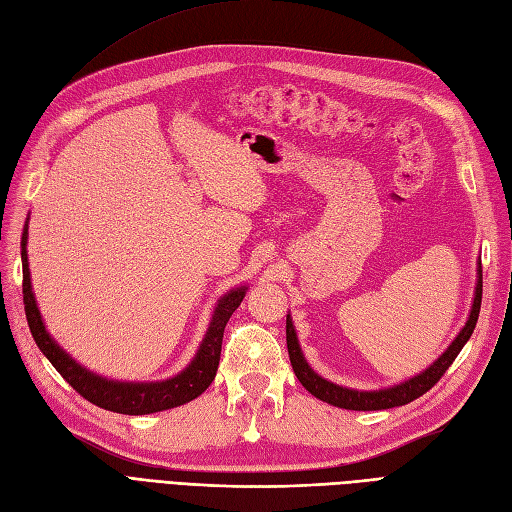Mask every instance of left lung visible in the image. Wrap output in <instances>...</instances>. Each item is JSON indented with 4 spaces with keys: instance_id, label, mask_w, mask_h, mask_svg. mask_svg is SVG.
Instances as JSON below:
<instances>
[{
    "instance_id": "obj_1",
    "label": "left lung",
    "mask_w": 512,
    "mask_h": 512,
    "mask_svg": "<svg viewBox=\"0 0 512 512\" xmlns=\"http://www.w3.org/2000/svg\"><path fill=\"white\" fill-rule=\"evenodd\" d=\"M480 299H483V269H480V260L476 267V286H474V299H472V309L470 316L463 324V329L457 333L448 348L433 361L429 367H425L421 374H416L404 382L393 384V386H384V389L376 391H359V389H348V386L335 384L327 378H322L320 374L312 369V365L307 363L305 354L301 350L297 331H294V324L290 318V312L286 314V344H288V356H290V365L294 369V376L299 378V382L305 386V389L318 397L320 401H327V404L335 408H344V410H386V408H395V406H406L410 401L418 399L425 395L433 384H436L444 371L451 367V363L457 359V354L461 348L468 344V339L476 327L478 312H480Z\"/></svg>"
}]
</instances>
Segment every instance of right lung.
<instances>
[{
  "label": "right lung",
  "instance_id": "right-lung-1",
  "mask_svg": "<svg viewBox=\"0 0 512 512\" xmlns=\"http://www.w3.org/2000/svg\"><path fill=\"white\" fill-rule=\"evenodd\" d=\"M27 222L21 237V260H23V303H25L29 331H32L34 342L38 344L40 352L51 361V365L59 371L61 376H64V380L76 393H81L87 401H91V404H96L104 410L138 416V414H153V412L183 406L207 391V386L213 382L215 371H218V365H220L224 327L228 318L232 316V312H235L245 297L247 292L245 284L230 288L226 294H222L218 303H215L203 342H200L194 359L188 363V367L181 369L177 376L166 378V380H151V382L113 380L87 369L79 361H74L72 356L55 342L53 335L46 331V324L42 320V314L36 303V294L32 288V275H29Z\"/></svg>",
  "mask_w": 512,
  "mask_h": 512
}]
</instances>
